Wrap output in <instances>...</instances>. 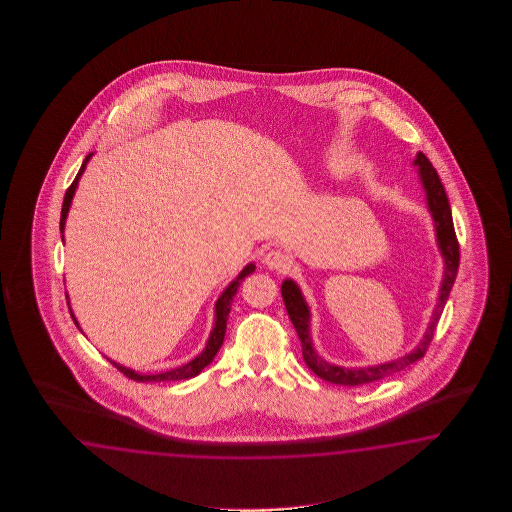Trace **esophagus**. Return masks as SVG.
Returning a JSON list of instances; mask_svg holds the SVG:
<instances>
[{
  "label": "esophagus",
  "instance_id": "34e87169",
  "mask_svg": "<svg viewBox=\"0 0 512 512\" xmlns=\"http://www.w3.org/2000/svg\"><path fill=\"white\" fill-rule=\"evenodd\" d=\"M263 261L272 271L287 272L291 269V258L285 252L278 251V249L267 252L263 256Z\"/></svg>",
  "mask_w": 512,
  "mask_h": 512
}]
</instances>
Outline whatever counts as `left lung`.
<instances>
[{"label": "left lung", "mask_w": 512, "mask_h": 512, "mask_svg": "<svg viewBox=\"0 0 512 512\" xmlns=\"http://www.w3.org/2000/svg\"><path fill=\"white\" fill-rule=\"evenodd\" d=\"M415 166H419V177L426 192V203L428 210L432 214L435 227V238H437V247L441 251V256L445 260V272H443V282L439 287V298L435 305L432 320L428 322L425 335L421 342L412 349L408 355L399 357L397 360H390L377 366H368V368H342L337 364H329L322 359L311 340V331H309V322H311V313L307 302L302 296L300 287L293 280H285L282 283L283 304L287 309V315L293 322L294 329L298 333V338L302 342V355H304L305 364L309 370L315 371L320 379L333 384H342V386H359L366 382L379 381L386 375H392L395 371L404 370L410 364H414L419 359L425 357L426 349L430 346L434 338L435 327L441 318V313L445 309L448 294L452 291V285L456 282L457 267H459V243H457L456 230H454V221H452V210L448 205V197L445 194V188L441 185V179L435 172L434 166L428 161L425 153H417L414 161Z\"/></svg>", "instance_id": "1"}]
</instances>
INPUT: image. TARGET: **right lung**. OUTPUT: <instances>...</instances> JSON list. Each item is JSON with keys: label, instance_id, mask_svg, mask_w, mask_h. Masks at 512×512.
<instances>
[{"label": "right lung", "instance_id": "right-lung-1", "mask_svg": "<svg viewBox=\"0 0 512 512\" xmlns=\"http://www.w3.org/2000/svg\"><path fill=\"white\" fill-rule=\"evenodd\" d=\"M91 155H93V153H89V155H87L86 161L82 163V168L78 170L75 181H73L71 186L67 188L66 197H64V205H62V214H60V232H62V234H64V229H66L67 212H69L71 201H73V196H75L78 179H80V175L84 174L87 161L91 159ZM62 240H64V236H62ZM254 269H256V265H254V263H249V265H247V267L238 274V278H236L234 282H230L229 287L221 293V296L218 298V302H216V318H214V327H212V331H210L207 346H205V349L197 355L196 359L190 360V362L185 364V366H179V368H175V370L164 371V373H157V375H141V373L130 370V368H124L122 364H117V362H113V360L108 359V357H106V359H108L109 362H111V364L120 371V373H124L128 379H133V381L137 382L183 381V379H192V377H196V375H199L201 371L205 370L208 364L214 360L216 353H218L219 348H221L223 338H225V331H227V320H229L232 298H234L236 293H238V289H240L241 282L245 280V276L252 274ZM67 305H69V302H67ZM69 313H71V318H73V322H75L78 327L77 318L73 315L71 307H69ZM78 329H80V327H78Z\"/></svg>", "mask_w": 512, "mask_h": 512}]
</instances>
